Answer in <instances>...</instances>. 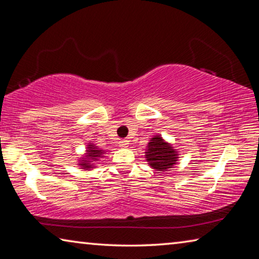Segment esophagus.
<instances>
[{
	"label": "esophagus",
	"mask_w": 259,
	"mask_h": 259,
	"mask_svg": "<svg viewBox=\"0 0 259 259\" xmlns=\"http://www.w3.org/2000/svg\"><path fill=\"white\" fill-rule=\"evenodd\" d=\"M118 144H120V146L123 147V149H125V147L129 146V141L128 139H121V141L118 142Z\"/></svg>",
	"instance_id": "esophagus-1"
}]
</instances>
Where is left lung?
<instances>
[{
  "label": "left lung",
  "instance_id": "left-lung-1",
  "mask_svg": "<svg viewBox=\"0 0 259 259\" xmlns=\"http://www.w3.org/2000/svg\"><path fill=\"white\" fill-rule=\"evenodd\" d=\"M146 160L149 165L153 167L159 173L166 171L173 167L178 161V152L168 143L163 142L160 136L151 138V142L147 144Z\"/></svg>",
  "mask_w": 259,
  "mask_h": 259
}]
</instances>
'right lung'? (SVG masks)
<instances>
[{"instance_id":"right-lung-1","label":"right lung","mask_w":259,"mask_h":259,"mask_svg":"<svg viewBox=\"0 0 259 259\" xmlns=\"http://www.w3.org/2000/svg\"><path fill=\"white\" fill-rule=\"evenodd\" d=\"M105 151L98 149L97 146H94L93 144L90 143L89 147H88V154L85 155V158H83V160H80L79 165L83 167V169L89 170L90 168L92 167V162L97 161L99 158H104Z\"/></svg>"}]
</instances>
